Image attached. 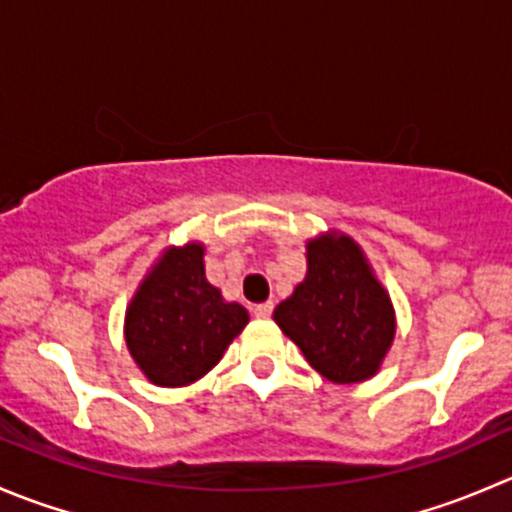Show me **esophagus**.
<instances>
[{
  "label": "esophagus",
  "mask_w": 512,
  "mask_h": 512,
  "mask_svg": "<svg viewBox=\"0 0 512 512\" xmlns=\"http://www.w3.org/2000/svg\"><path fill=\"white\" fill-rule=\"evenodd\" d=\"M272 309H275V304H272V302H262V304H255V307H252V314H255L257 319H270L272 317Z\"/></svg>",
  "instance_id": "34e87169"
}]
</instances>
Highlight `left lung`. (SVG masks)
Masks as SVG:
<instances>
[{
	"label": "left lung",
	"instance_id": "left-lung-1",
	"mask_svg": "<svg viewBox=\"0 0 512 512\" xmlns=\"http://www.w3.org/2000/svg\"><path fill=\"white\" fill-rule=\"evenodd\" d=\"M307 265L302 285L275 309V322L329 381L369 379L394 342L389 294L347 235L309 242Z\"/></svg>",
	"mask_w": 512,
	"mask_h": 512
}]
</instances>
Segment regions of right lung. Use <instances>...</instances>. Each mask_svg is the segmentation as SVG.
Wrapping results in <instances>:
<instances>
[{"mask_svg":"<svg viewBox=\"0 0 512 512\" xmlns=\"http://www.w3.org/2000/svg\"><path fill=\"white\" fill-rule=\"evenodd\" d=\"M247 319L205 280L203 247H173L128 307L126 344L153 384L185 386L218 364Z\"/></svg>","mask_w":512,"mask_h":512,"instance_id":"right-lung-1","label":"right lung"}]
</instances>
